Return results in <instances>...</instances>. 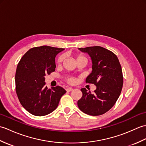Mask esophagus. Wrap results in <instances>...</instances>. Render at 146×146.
<instances>
[{"instance_id": "1", "label": "esophagus", "mask_w": 146, "mask_h": 146, "mask_svg": "<svg viewBox=\"0 0 146 146\" xmlns=\"http://www.w3.org/2000/svg\"><path fill=\"white\" fill-rule=\"evenodd\" d=\"M73 88H66V91L68 92H71V91H72L73 90Z\"/></svg>"}]
</instances>
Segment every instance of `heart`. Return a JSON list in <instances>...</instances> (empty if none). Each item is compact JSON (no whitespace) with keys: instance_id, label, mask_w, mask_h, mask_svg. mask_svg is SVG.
<instances>
[{"instance_id":"obj_1","label":"heart","mask_w":146,"mask_h":146,"mask_svg":"<svg viewBox=\"0 0 146 146\" xmlns=\"http://www.w3.org/2000/svg\"><path fill=\"white\" fill-rule=\"evenodd\" d=\"M82 58H85L84 56H83L82 54H80V55L77 56L76 59H77V60H78V59ZM64 58V55H63V54L60 55V56H59L57 59V63L58 64H61L62 62H63ZM65 80H66V81L68 83H70V84H73V83H75V79L73 78V77H71V76H66V78H65Z\"/></svg>"}]
</instances>
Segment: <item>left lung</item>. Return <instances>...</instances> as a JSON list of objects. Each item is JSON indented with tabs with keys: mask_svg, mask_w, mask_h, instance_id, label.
I'll list each match as a JSON object with an SVG mask.
<instances>
[{
	"mask_svg": "<svg viewBox=\"0 0 146 146\" xmlns=\"http://www.w3.org/2000/svg\"><path fill=\"white\" fill-rule=\"evenodd\" d=\"M79 49L90 56L92 72L86 78V83L94 84L97 88L94 94L82 88L83 95L77 104L83 112L100 115L109 110L119 97L123 86L122 68L117 56L101 46Z\"/></svg>",
	"mask_w": 146,
	"mask_h": 146,
	"instance_id": "1",
	"label": "left lung"
}]
</instances>
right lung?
Listing matches in <instances>:
<instances>
[{
	"instance_id": "add662e5",
	"label": "right lung",
	"mask_w": 146,
	"mask_h": 146,
	"mask_svg": "<svg viewBox=\"0 0 146 146\" xmlns=\"http://www.w3.org/2000/svg\"><path fill=\"white\" fill-rule=\"evenodd\" d=\"M63 48L42 46L30 49L17 64L15 91L21 104L36 116H44L57 108L66 90L60 86L48 89L44 76L54 72L55 57Z\"/></svg>"
}]
</instances>
